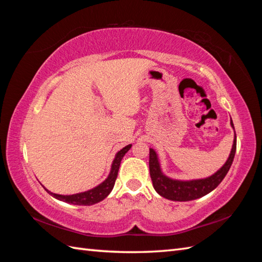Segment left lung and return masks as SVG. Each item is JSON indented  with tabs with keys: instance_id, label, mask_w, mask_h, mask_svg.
<instances>
[{
	"instance_id": "obj_1",
	"label": "left lung",
	"mask_w": 262,
	"mask_h": 262,
	"mask_svg": "<svg viewBox=\"0 0 262 262\" xmlns=\"http://www.w3.org/2000/svg\"><path fill=\"white\" fill-rule=\"evenodd\" d=\"M231 126L234 128L233 121L231 119ZM236 151V134L234 135V141H233L232 151L229 159L222 168L208 178L198 180H173L171 178L164 176L161 171L160 163L158 160V155L153 148H149V174L153 182V187L157 192L166 199L174 200V202H189L205 196V194L213 191L214 189L220 185L222 180L224 179L225 176L229 172L233 159H234Z\"/></svg>"
}]
</instances>
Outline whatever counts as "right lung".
I'll use <instances>...</instances> for the list:
<instances>
[{
	"label": "right lung",
	"instance_id": "add662e5",
	"mask_svg": "<svg viewBox=\"0 0 262 262\" xmlns=\"http://www.w3.org/2000/svg\"><path fill=\"white\" fill-rule=\"evenodd\" d=\"M132 145L125 146L124 148H121L120 151L116 154L115 160L113 162V165H111V170L110 173L108 176L107 179H105L102 183H100L99 186L96 188L91 189V190H88L84 192H80V193H75V194H57L51 192L47 190L49 194H52L54 198H56L58 200H62V202L69 203V204H73V205H82V206H90L93 204H97L99 202H101L108 194L113 190V188L115 186V181L117 179V176H118V170H119V165L121 162V159L124 158V155L129 151V148Z\"/></svg>",
	"mask_w": 262,
	"mask_h": 262
}]
</instances>
